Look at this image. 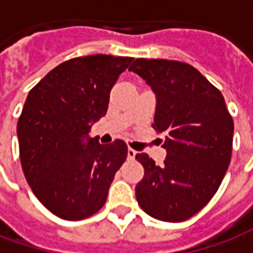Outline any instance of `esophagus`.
I'll return each instance as SVG.
<instances>
[{"label": "esophagus", "instance_id": "obj_1", "mask_svg": "<svg viewBox=\"0 0 253 253\" xmlns=\"http://www.w3.org/2000/svg\"><path fill=\"white\" fill-rule=\"evenodd\" d=\"M135 156H137V152H135L134 149H128V150H127V157L130 160L135 159Z\"/></svg>", "mask_w": 253, "mask_h": 253}]
</instances>
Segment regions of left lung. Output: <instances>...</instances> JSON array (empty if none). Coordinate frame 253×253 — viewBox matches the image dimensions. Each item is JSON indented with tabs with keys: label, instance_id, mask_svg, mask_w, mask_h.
Masks as SVG:
<instances>
[{
	"label": "left lung",
	"instance_id": "1",
	"mask_svg": "<svg viewBox=\"0 0 253 253\" xmlns=\"http://www.w3.org/2000/svg\"><path fill=\"white\" fill-rule=\"evenodd\" d=\"M128 70L156 94L153 127L167 150L163 165L135 156L145 169L138 205L160 221H186L210 202L228 170L233 119L221 92L188 63L138 58Z\"/></svg>",
	"mask_w": 253,
	"mask_h": 253
}]
</instances>
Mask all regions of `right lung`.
Listing matches in <instances>:
<instances>
[{"mask_svg":"<svg viewBox=\"0 0 253 253\" xmlns=\"http://www.w3.org/2000/svg\"><path fill=\"white\" fill-rule=\"evenodd\" d=\"M134 58L69 59L41 80L17 122L20 160L35 196L57 217L80 221L104 206L127 145L99 143L89 131L107 114L110 92Z\"/></svg>","mask_w":253,"mask_h":253,"instance_id":"right-lung-1","label":"right lung"}]
</instances>
